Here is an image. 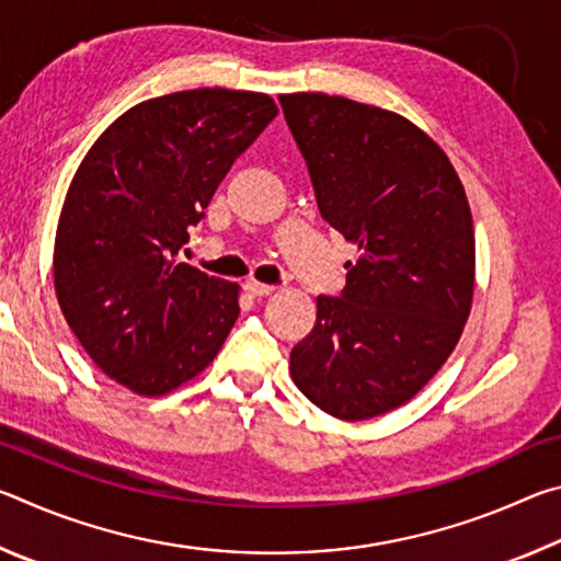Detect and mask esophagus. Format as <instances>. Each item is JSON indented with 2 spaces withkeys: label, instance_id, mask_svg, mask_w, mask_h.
Wrapping results in <instances>:
<instances>
[{
  "label": "esophagus",
  "instance_id": "34e87169",
  "mask_svg": "<svg viewBox=\"0 0 561 561\" xmlns=\"http://www.w3.org/2000/svg\"><path fill=\"white\" fill-rule=\"evenodd\" d=\"M244 289H247V294H250V297H270V294L274 291L272 284H262V282H254V279L244 282Z\"/></svg>",
  "mask_w": 561,
  "mask_h": 561
}]
</instances>
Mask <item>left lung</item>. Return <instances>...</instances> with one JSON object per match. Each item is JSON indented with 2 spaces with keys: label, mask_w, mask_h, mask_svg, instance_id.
I'll use <instances>...</instances> for the list:
<instances>
[{
  "label": "left lung",
  "mask_w": 561,
  "mask_h": 561,
  "mask_svg": "<svg viewBox=\"0 0 561 561\" xmlns=\"http://www.w3.org/2000/svg\"><path fill=\"white\" fill-rule=\"evenodd\" d=\"M324 220L358 247L339 297L291 348L299 391L341 421L403 405L470 317L474 232L465 187L431 136L393 111L327 93L279 96Z\"/></svg>",
  "instance_id": "1"
}]
</instances>
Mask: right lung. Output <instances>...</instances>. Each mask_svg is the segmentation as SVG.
Segmentation results:
<instances>
[{
	"instance_id": "add662e5",
	"label": "right lung",
	"mask_w": 561,
	"mask_h": 561,
	"mask_svg": "<svg viewBox=\"0 0 561 561\" xmlns=\"http://www.w3.org/2000/svg\"><path fill=\"white\" fill-rule=\"evenodd\" d=\"M274 116L267 93H168L113 121L76 170L56 227V299L93 364L133 393L165 396L205 371L240 317V287L178 252Z\"/></svg>"
}]
</instances>
